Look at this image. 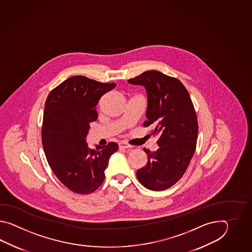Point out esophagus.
I'll list each match as a JSON object with an SVG mask.
<instances>
[{"label":"esophagus","mask_w":252,"mask_h":252,"mask_svg":"<svg viewBox=\"0 0 252 252\" xmlns=\"http://www.w3.org/2000/svg\"><path fill=\"white\" fill-rule=\"evenodd\" d=\"M119 148L120 149H129V148H131V146L128 145V143H126V142H124V141H122V142L119 143Z\"/></svg>","instance_id":"1"}]
</instances>
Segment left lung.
Returning a JSON list of instances; mask_svg holds the SVG:
<instances>
[{"mask_svg": "<svg viewBox=\"0 0 252 252\" xmlns=\"http://www.w3.org/2000/svg\"><path fill=\"white\" fill-rule=\"evenodd\" d=\"M128 83L144 86L148 107L143 126L154 127L152 134L158 136V150L144 149L148 162L137 177L150 190H166L183 177L195 151L198 123L193 102L180 81L158 71H146Z\"/></svg>", "mask_w": 252, "mask_h": 252, "instance_id": "left-lung-1", "label": "left lung"}]
</instances>
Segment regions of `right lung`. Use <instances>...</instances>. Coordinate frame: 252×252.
Here are the masks:
<instances>
[{"instance_id": "obj_1", "label": "right lung", "mask_w": 252, "mask_h": 252, "mask_svg": "<svg viewBox=\"0 0 252 252\" xmlns=\"http://www.w3.org/2000/svg\"><path fill=\"white\" fill-rule=\"evenodd\" d=\"M116 86L83 75L67 78L49 93L45 103L42 145L48 165L72 192H94L104 180V170L118 144L110 142L92 150L86 143L90 123L96 121L100 98Z\"/></svg>"}]
</instances>
